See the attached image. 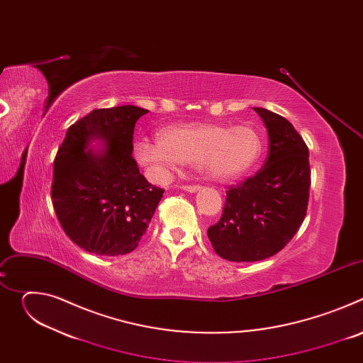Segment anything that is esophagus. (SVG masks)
I'll list each match as a JSON object with an SVG mask.
<instances>
[{"mask_svg":"<svg viewBox=\"0 0 363 363\" xmlns=\"http://www.w3.org/2000/svg\"><path fill=\"white\" fill-rule=\"evenodd\" d=\"M181 188H182L184 191H186V192H196V191L201 189L199 185H182Z\"/></svg>","mask_w":363,"mask_h":363,"instance_id":"1","label":"esophagus"}]
</instances>
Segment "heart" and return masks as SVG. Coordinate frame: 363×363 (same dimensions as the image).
I'll use <instances>...</instances> for the list:
<instances>
[{
  "instance_id": "obj_1",
  "label": "heart",
  "mask_w": 363,
  "mask_h": 363,
  "mask_svg": "<svg viewBox=\"0 0 363 363\" xmlns=\"http://www.w3.org/2000/svg\"><path fill=\"white\" fill-rule=\"evenodd\" d=\"M158 138L160 142L138 139L132 146L133 160L157 184H165L181 164H194L199 174L211 179H235L247 174L263 152L262 136L250 126H168Z\"/></svg>"
}]
</instances>
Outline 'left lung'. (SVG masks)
<instances>
[{"instance_id":"8db88e82","label":"left lung","mask_w":363,"mask_h":363,"mask_svg":"<svg viewBox=\"0 0 363 363\" xmlns=\"http://www.w3.org/2000/svg\"><path fill=\"white\" fill-rule=\"evenodd\" d=\"M269 135V158L254 177L230 186L223 217L208 228L216 252L235 263L277 254L300 228L310 189L308 149L293 125L263 108H252Z\"/></svg>"}]
</instances>
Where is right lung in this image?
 Wrapping results in <instances>:
<instances>
[{
    "label": "right lung",
    "mask_w": 363,
    "mask_h": 363,
    "mask_svg": "<svg viewBox=\"0 0 363 363\" xmlns=\"http://www.w3.org/2000/svg\"><path fill=\"white\" fill-rule=\"evenodd\" d=\"M147 111L94 109L73 123L55 160L51 199L67 237L99 255L133 251L164 189L139 172L132 157L133 129ZM93 141H101L89 147Z\"/></svg>",
    "instance_id": "1"
}]
</instances>
